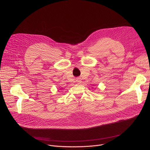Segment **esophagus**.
I'll list each match as a JSON object with an SVG mask.
<instances>
[{"instance_id": "esophagus-1", "label": "esophagus", "mask_w": 150, "mask_h": 150, "mask_svg": "<svg viewBox=\"0 0 150 150\" xmlns=\"http://www.w3.org/2000/svg\"><path fill=\"white\" fill-rule=\"evenodd\" d=\"M76 82L77 83H80V82H81V79H80V78H79V77H77V79H76Z\"/></svg>"}]
</instances>
